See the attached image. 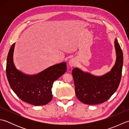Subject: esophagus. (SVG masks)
Returning a JSON list of instances; mask_svg holds the SVG:
<instances>
[{"mask_svg":"<svg viewBox=\"0 0 129 129\" xmlns=\"http://www.w3.org/2000/svg\"><path fill=\"white\" fill-rule=\"evenodd\" d=\"M76 64V60L74 58H72L69 61V65L70 67H74L75 65Z\"/></svg>","mask_w":129,"mask_h":129,"instance_id":"esophagus-1","label":"esophagus"}]
</instances>
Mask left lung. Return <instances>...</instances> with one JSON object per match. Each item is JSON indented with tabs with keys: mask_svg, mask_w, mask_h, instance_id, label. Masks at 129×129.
<instances>
[{
	"mask_svg": "<svg viewBox=\"0 0 129 129\" xmlns=\"http://www.w3.org/2000/svg\"><path fill=\"white\" fill-rule=\"evenodd\" d=\"M116 59L110 72L100 76L84 72L78 68L73 69L72 75L75 94L78 99L85 104L95 105L108 100L116 91L121 80L123 54L119 44L114 42Z\"/></svg>",
	"mask_w": 129,
	"mask_h": 129,
	"instance_id": "8db88e82",
	"label": "left lung"
}]
</instances>
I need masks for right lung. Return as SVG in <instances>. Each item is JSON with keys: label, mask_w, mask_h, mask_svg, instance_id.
<instances>
[{"label": "right lung", "mask_w": 129, "mask_h": 129, "mask_svg": "<svg viewBox=\"0 0 129 129\" xmlns=\"http://www.w3.org/2000/svg\"><path fill=\"white\" fill-rule=\"evenodd\" d=\"M15 43L8 53L6 73L11 88L20 99L35 106L45 105L53 99L51 88L54 81L67 71V63H59L36 75L24 74L15 68L13 62Z\"/></svg>", "instance_id": "1"}]
</instances>
